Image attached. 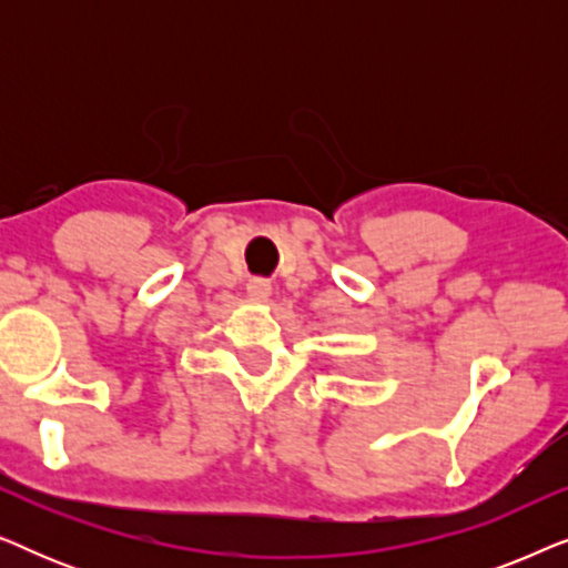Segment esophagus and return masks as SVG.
<instances>
[{
  "mask_svg": "<svg viewBox=\"0 0 568 568\" xmlns=\"http://www.w3.org/2000/svg\"><path fill=\"white\" fill-rule=\"evenodd\" d=\"M245 292L253 302H268L274 290H271V282H266V278H247Z\"/></svg>",
  "mask_w": 568,
  "mask_h": 568,
  "instance_id": "34e87169",
  "label": "esophagus"
}]
</instances>
